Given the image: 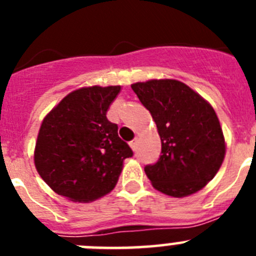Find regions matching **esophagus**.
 Here are the masks:
<instances>
[{"instance_id":"1","label":"esophagus","mask_w":256,"mask_h":256,"mask_svg":"<svg viewBox=\"0 0 256 256\" xmlns=\"http://www.w3.org/2000/svg\"><path fill=\"white\" fill-rule=\"evenodd\" d=\"M130 148H132V150L136 151L137 150V146H138V138H134L133 141H130Z\"/></svg>"}]
</instances>
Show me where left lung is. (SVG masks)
<instances>
[{
	"mask_svg": "<svg viewBox=\"0 0 256 256\" xmlns=\"http://www.w3.org/2000/svg\"><path fill=\"white\" fill-rule=\"evenodd\" d=\"M132 90L155 120L162 155L144 173L158 191L184 198L214 178L226 154L223 130L214 108L176 79H152Z\"/></svg>",
	"mask_w": 256,
	"mask_h": 256,
	"instance_id": "8db88e82",
	"label": "left lung"
}]
</instances>
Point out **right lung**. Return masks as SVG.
I'll return each instance as SVG.
<instances>
[{"label":"right lung","instance_id":"1","mask_svg":"<svg viewBox=\"0 0 256 256\" xmlns=\"http://www.w3.org/2000/svg\"><path fill=\"white\" fill-rule=\"evenodd\" d=\"M120 86L79 88L70 92L42 122L34 164L42 180L56 194L90 202L116 184L123 162L132 148L108 120L110 104Z\"/></svg>","mask_w":256,"mask_h":256}]
</instances>
